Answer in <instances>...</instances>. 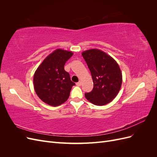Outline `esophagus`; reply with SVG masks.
I'll list each match as a JSON object with an SVG mask.
<instances>
[{
    "instance_id": "34e87169",
    "label": "esophagus",
    "mask_w": 157,
    "mask_h": 157,
    "mask_svg": "<svg viewBox=\"0 0 157 157\" xmlns=\"http://www.w3.org/2000/svg\"><path fill=\"white\" fill-rule=\"evenodd\" d=\"M76 84H77V86H80V85H81V81H80V80H79V81H78V82L76 83Z\"/></svg>"
}]
</instances>
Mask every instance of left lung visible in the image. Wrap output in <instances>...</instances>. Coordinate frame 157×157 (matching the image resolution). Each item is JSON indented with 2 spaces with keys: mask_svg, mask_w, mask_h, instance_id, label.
I'll return each instance as SVG.
<instances>
[{
  "mask_svg": "<svg viewBox=\"0 0 157 157\" xmlns=\"http://www.w3.org/2000/svg\"><path fill=\"white\" fill-rule=\"evenodd\" d=\"M82 57L91 72L93 90L85 93L88 100L102 106L112 101L121 89L122 77L117 61L105 52L98 49L83 52Z\"/></svg>",
  "mask_w": 157,
  "mask_h": 157,
  "instance_id": "obj_1",
  "label": "left lung"
}]
</instances>
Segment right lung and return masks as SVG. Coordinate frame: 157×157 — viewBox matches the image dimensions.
<instances>
[{
    "instance_id": "1",
    "label": "right lung",
    "mask_w": 157,
    "mask_h": 157,
    "mask_svg": "<svg viewBox=\"0 0 157 157\" xmlns=\"http://www.w3.org/2000/svg\"><path fill=\"white\" fill-rule=\"evenodd\" d=\"M73 53L57 49L42 61L36 70L33 84L37 96L52 106H58L67 100L75 82L70 78L64 65Z\"/></svg>"
}]
</instances>
